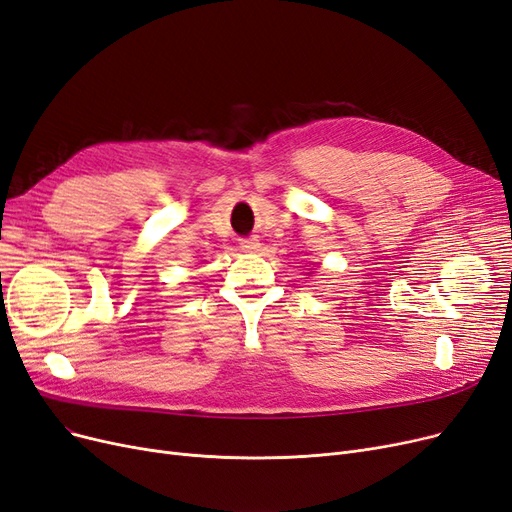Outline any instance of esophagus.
<instances>
[{
  "mask_svg": "<svg viewBox=\"0 0 512 512\" xmlns=\"http://www.w3.org/2000/svg\"><path fill=\"white\" fill-rule=\"evenodd\" d=\"M240 249L246 251V253H255V251L261 249V242H259L257 238H244V240L240 242Z\"/></svg>",
  "mask_w": 512,
  "mask_h": 512,
  "instance_id": "34e87169",
  "label": "esophagus"
}]
</instances>
